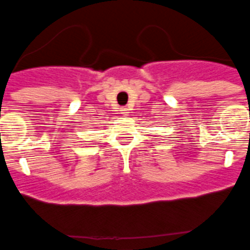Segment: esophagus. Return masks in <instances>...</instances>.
I'll list each match as a JSON object with an SVG mask.
<instances>
[{"label": "esophagus", "instance_id": "esophagus-1", "mask_svg": "<svg viewBox=\"0 0 250 250\" xmlns=\"http://www.w3.org/2000/svg\"><path fill=\"white\" fill-rule=\"evenodd\" d=\"M121 112H122V114H123V115H125V117H127V115H128V108H127V107H122L121 108Z\"/></svg>", "mask_w": 250, "mask_h": 250}]
</instances>
